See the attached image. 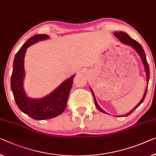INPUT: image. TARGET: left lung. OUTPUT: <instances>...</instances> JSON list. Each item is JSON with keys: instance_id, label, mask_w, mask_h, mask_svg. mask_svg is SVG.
Listing matches in <instances>:
<instances>
[{"instance_id": "8db88e82", "label": "left lung", "mask_w": 156, "mask_h": 156, "mask_svg": "<svg viewBox=\"0 0 156 156\" xmlns=\"http://www.w3.org/2000/svg\"><path fill=\"white\" fill-rule=\"evenodd\" d=\"M114 34V36L117 37V38L119 39L120 41V42L124 44H126V45H128L132 46V48H133L134 50L136 51V52L138 53L139 55L140 56L141 59V61H142L144 65V68H145V70H146V81H147V83H148V80H149V78H150V71H149V66H148V64L147 62V60H146V55H145V52H144V49L141 47V45L139 44L137 41H136L135 40H134V39H132V38H130V37L127 35L126 33H125V32H122V31H119V32H115V33L113 34ZM147 87L148 86L146 87V90H145V92H144V96L142 97V99H141V101L139 102V103L137 104V105L136 106V107H134L133 109H132V111H130L129 113H127L126 115H121L120 117H124V116H127L129 115V114H131V113L133 112V111L135 110L136 108L139 107V106L140 105V104L142 103L144 100L145 99V97H146V92H147ZM90 90H91V92L92 93V95H93V97H94V104H95V106H96V107L99 109V111H101L102 113H107L106 112H105L104 110H102V109L100 108V106L98 105V104H97V100H96V98H95V96H94V92H93L92 90L90 88Z\"/></svg>"}]
</instances>
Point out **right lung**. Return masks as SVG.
Instances as JSON below:
<instances>
[{
	"label": "right lung",
	"mask_w": 156,
	"mask_h": 156,
	"mask_svg": "<svg viewBox=\"0 0 156 156\" xmlns=\"http://www.w3.org/2000/svg\"><path fill=\"white\" fill-rule=\"evenodd\" d=\"M45 34H37L30 38L15 55L11 76V89L17 106L23 113L35 120H46L62 114L66 107L74 76L67 79L47 96L39 99L28 97L23 87L24 78V59L27 48L37 42L48 39Z\"/></svg>",
	"instance_id": "obj_1"
}]
</instances>
